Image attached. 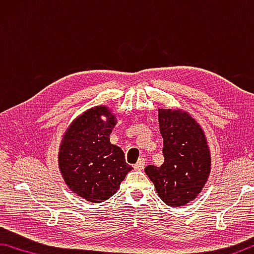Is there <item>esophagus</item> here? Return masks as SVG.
I'll list each match as a JSON object with an SVG mask.
<instances>
[{"label":"esophagus","mask_w":254,"mask_h":254,"mask_svg":"<svg viewBox=\"0 0 254 254\" xmlns=\"http://www.w3.org/2000/svg\"><path fill=\"white\" fill-rule=\"evenodd\" d=\"M144 167H145V159L144 158H139L138 162H137L134 165V168L136 171L144 170Z\"/></svg>","instance_id":"1"}]
</instances>
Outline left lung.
<instances>
[{
  "mask_svg": "<svg viewBox=\"0 0 254 254\" xmlns=\"http://www.w3.org/2000/svg\"><path fill=\"white\" fill-rule=\"evenodd\" d=\"M164 163L145 173L168 206H182L197 196L211 171L207 141L196 120L180 109H158Z\"/></svg>",
  "mask_w": 254,
  "mask_h": 254,
  "instance_id": "8db88e82",
  "label": "left lung"
}]
</instances>
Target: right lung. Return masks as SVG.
<instances>
[{"mask_svg":"<svg viewBox=\"0 0 254 254\" xmlns=\"http://www.w3.org/2000/svg\"><path fill=\"white\" fill-rule=\"evenodd\" d=\"M116 124L108 107H93L71 123L61 140L59 168L65 184L89 202L110 198L132 170L125 161L122 148L110 144L109 136Z\"/></svg>","mask_w":254,"mask_h":254,"instance_id":"add662e5","label":"right lung"}]
</instances>
